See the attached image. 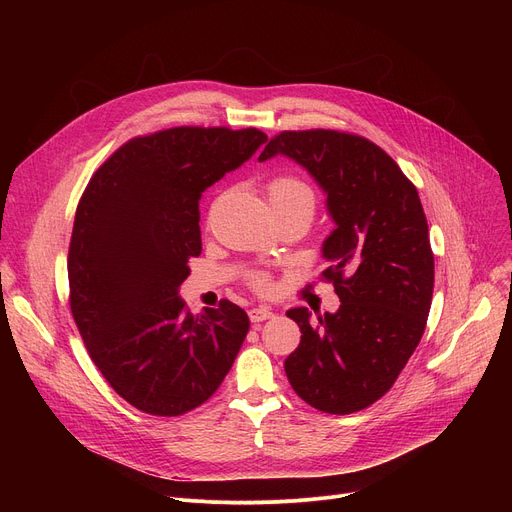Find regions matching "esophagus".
Wrapping results in <instances>:
<instances>
[{"label": "esophagus", "instance_id": "1", "mask_svg": "<svg viewBox=\"0 0 512 512\" xmlns=\"http://www.w3.org/2000/svg\"><path fill=\"white\" fill-rule=\"evenodd\" d=\"M274 317V311L270 307H253L249 309V319L253 321V324H259V321H265Z\"/></svg>", "mask_w": 512, "mask_h": 512}]
</instances>
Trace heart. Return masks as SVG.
I'll return each instance as SVG.
<instances>
[{
  "mask_svg": "<svg viewBox=\"0 0 512 512\" xmlns=\"http://www.w3.org/2000/svg\"><path fill=\"white\" fill-rule=\"evenodd\" d=\"M267 197H270V203H284V201L313 203L315 201L311 186L299 176H292V174H280L267 182ZM249 284L261 294L272 292V278L267 274H255L249 280Z\"/></svg>",
  "mask_w": 512,
  "mask_h": 512,
  "instance_id": "heart-1",
  "label": "heart"
}]
</instances>
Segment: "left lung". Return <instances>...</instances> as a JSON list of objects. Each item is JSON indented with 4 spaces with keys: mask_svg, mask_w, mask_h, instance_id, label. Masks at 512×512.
Segmentation results:
<instances>
[{
    "mask_svg": "<svg viewBox=\"0 0 512 512\" xmlns=\"http://www.w3.org/2000/svg\"><path fill=\"white\" fill-rule=\"evenodd\" d=\"M286 155L328 195L336 228L321 274L340 299L336 313L286 311L301 344L284 361L292 390L332 415L382 398L423 336L434 294V253L415 184L375 143L338 130H284L259 161Z\"/></svg>",
    "mask_w": 512,
    "mask_h": 512,
    "instance_id": "obj_1",
    "label": "left lung"
}]
</instances>
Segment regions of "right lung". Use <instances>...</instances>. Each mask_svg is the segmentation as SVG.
<instances>
[{"instance_id": "obj_1", "label": "right lung", "mask_w": 512, "mask_h": 512, "mask_svg": "<svg viewBox=\"0 0 512 512\" xmlns=\"http://www.w3.org/2000/svg\"><path fill=\"white\" fill-rule=\"evenodd\" d=\"M267 141L257 128L176 126L124 143L78 201L70 311L103 378L134 409L178 417L220 388L249 332L238 305L178 297L201 255L199 199Z\"/></svg>"}]
</instances>
